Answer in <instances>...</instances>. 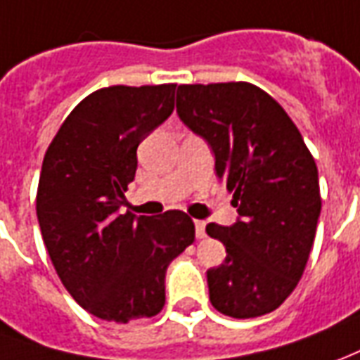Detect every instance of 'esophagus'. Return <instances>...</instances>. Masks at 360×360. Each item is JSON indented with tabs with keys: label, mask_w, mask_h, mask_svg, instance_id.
Instances as JSON below:
<instances>
[{
	"label": "esophagus",
	"mask_w": 360,
	"mask_h": 360,
	"mask_svg": "<svg viewBox=\"0 0 360 360\" xmlns=\"http://www.w3.org/2000/svg\"><path fill=\"white\" fill-rule=\"evenodd\" d=\"M195 230H197V238H198V240H202V238H206L205 222H202V220H195Z\"/></svg>",
	"instance_id": "esophagus-1"
}]
</instances>
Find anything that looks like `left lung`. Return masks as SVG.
Segmentation results:
<instances>
[{"instance_id": "8db88e82", "label": "left lung", "mask_w": 360, "mask_h": 360, "mask_svg": "<svg viewBox=\"0 0 360 360\" xmlns=\"http://www.w3.org/2000/svg\"><path fill=\"white\" fill-rule=\"evenodd\" d=\"M179 119L210 144L238 222H210L226 245L206 273L210 302L238 320L276 310L302 278L321 210L318 167L286 110L248 82L179 85Z\"/></svg>"}]
</instances>
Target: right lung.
<instances>
[{
  "instance_id": "1",
  "label": "right lung",
  "mask_w": 360,
  "mask_h": 360,
  "mask_svg": "<svg viewBox=\"0 0 360 360\" xmlns=\"http://www.w3.org/2000/svg\"><path fill=\"white\" fill-rule=\"evenodd\" d=\"M175 87L93 91L44 154L37 191L42 240L68 292L101 320L128 323L160 314L165 271L195 241V224L181 210L120 214L138 144L173 112Z\"/></svg>"
}]
</instances>
